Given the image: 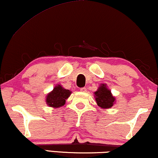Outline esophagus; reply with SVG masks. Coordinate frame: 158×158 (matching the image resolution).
Instances as JSON below:
<instances>
[{
    "label": "esophagus",
    "instance_id": "esophagus-1",
    "mask_svg": "<svg viewBox=\"0 0 158 158\" xmlns=\"http://www.w3.org/2000/svg\"><path fill=\"white\" fill-rule=\"evenodd\" d=\"M80 90H81V91H82V92H85V91H86V88L83 87V88L80 89Z\"/></svg>",
    "mask_w": 158,
    "mask_h": 158
}]
</instances>
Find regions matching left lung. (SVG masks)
I'll list each match as a JSON object with an SVG mask.
<instances>
[{"label":"left lung","mask_w":158,"mask_h":158,"mask_svg":"<svg viewBox=\"0 0 158 158\" xmlns=\"http://www.w3.org/2000/svg\"><path fill=\"white\" fill-rule=\"evenodd\" d=\"M94 97L97 106L104 109L111 108L116 100L110 91L107 88L106 84L104 83L101 84L98 89L95 91Z\"/></svg>","instance_id":"left-lung-1"}]
</instances>
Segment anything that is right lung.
<instances>
[{
    "mask_svg": "<svg viewBox=\"0 0 158 158\" xmlns=\"http://www.w3.org/2000/svg\"><path fill=\"white\" fill-rule=\"evenodd\" d=\"M72 91L65 89L61 85L54 87L53 90L47 95L46 103L52 108H60L64 106L66 100L69 98Z\"/></svg>",
    "mask_w": 158,
    "mask_h": 158,
    "instance_id": "right-lung-1",
    "label": "right lung"
}]
</instances>
